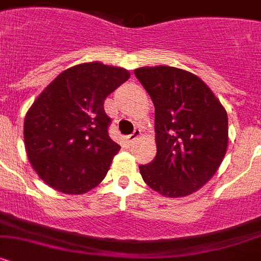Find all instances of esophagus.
Here are the masks:
<instances>
[{"label": "esophagus", "instance_id": "34e87169", "mask_svg": "<svg viewBox=\"0 0 261 261\" xmlns=\"http://www.w3.org/2000/svg\"><path fill=\"white\" fill-rule=\"evenodd\" d=\"M140 134H142V131H140L139 128H135L133 134L127 135V142H128V143H133V142H135V140H137L138 138L140 137Z\"/></svg>", "mask_w": 261, "mask_h": 261}]
</instances>
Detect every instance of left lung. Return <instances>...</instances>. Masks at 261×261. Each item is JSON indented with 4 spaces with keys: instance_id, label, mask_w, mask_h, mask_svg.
<instances>
[{
    "instance_id": "obj_1",
    "label": "left lung",
    "mask_w": 261,
    "mask_h": 261,
    "mask_svg": "<svg viewBox=\"0 0 261 261\" xmlns=\"http://www.w3.org/2000/svg\"><path fill=\"white\" fill-rule=\"evenodd\" d=\"M155 106L156 156L139 165L165 197L193 193L213 177L227 148V113L199 77L173 67L134 71Z\"/></svg>"
}]
</instances>
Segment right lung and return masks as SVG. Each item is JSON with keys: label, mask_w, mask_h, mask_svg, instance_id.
<instances>
[{"label": "right lung", "mask_w": 261, "mask_h": 261, "mask_svg": "<svg viewBox=\"0 0 261 261\" xmlns=\"http://www.w3.org/2000/svg\"><path fill=\"white\" fill-rule=\"evenodd\" d=\"M128 77L123 68L97 62L74 65L34 101L24 118V147L47 185L83 194L105 178L121 146L109 137L112 118L103 101Z\"/></svg>", "instance_id": "right-lung-1"}]
</instances>
